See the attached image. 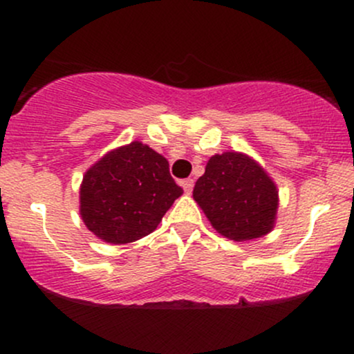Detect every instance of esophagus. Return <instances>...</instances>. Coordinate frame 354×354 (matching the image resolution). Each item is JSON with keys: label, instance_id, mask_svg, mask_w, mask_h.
Returning a JSON list of instances; mask_svg holds the SVG:
<instances>
[{"label": "esophagus", "instance_id": "1", "mask_svg": "<svg viewBox=\"0 0 354 354\" xmlns=\"http://www.w3.org/2000/svg\"><path fill=\"white\" fill-rule=\"evenodd\" d=\"M181 186H183V189H185V193L189 194L191 191H193L194 180H191V178H188V180H183V181H181Z\"/></svg>", "mask_w": 354, "mask_h": 354}]
</instances>
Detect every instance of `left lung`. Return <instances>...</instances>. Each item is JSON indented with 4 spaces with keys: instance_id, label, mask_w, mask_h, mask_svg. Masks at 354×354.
Returning a JSON list of instances; mask_svg holds the SVG:
<instances>
[{
    "instance_id": "obj_1",
    "label": "left lung",
    "mask_w": 354,
    "mask_h": 354,
    "mask_svg": "<svg viewBox=\"0 0 354 354\" xmlns=\"http://www.w3.org/2000/svg\"><path fill=\"white\" fill-rule=\"evenodd\" d=\"M193 198L223 236L245 241L274 226L278 191L256 161L241 153L214 154L196 181Z\"/></svg>"
}]
</instances>
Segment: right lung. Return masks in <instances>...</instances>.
<instances>
[{"label":"right lung","mask_w":354,"mask_h":354,"mask_svg":"<svg viewBox=\"0 0 354 354\" xmlns=\"http://www.w3.org/2000/svg\"><path fill=\"white\" fill-rule=\"evenodd\" d=\"M181 194L166 158L133 141L88 169L80 189V213L96 236L124 245L156 230Z\"/></svg>","instance_id":"1"}]
</instances>
